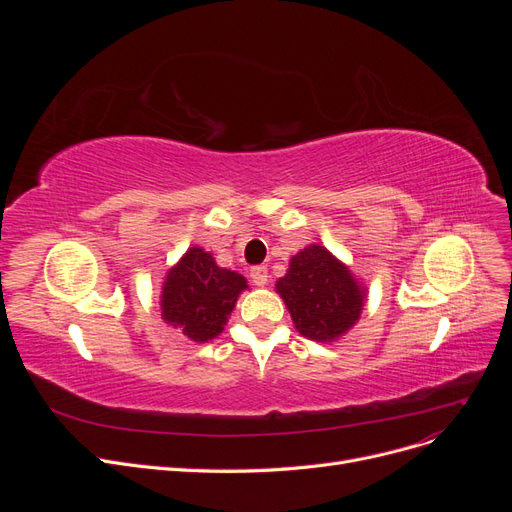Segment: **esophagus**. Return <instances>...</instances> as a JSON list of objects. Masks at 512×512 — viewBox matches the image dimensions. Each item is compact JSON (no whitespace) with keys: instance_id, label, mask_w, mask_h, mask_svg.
I'll use <instances>...</instances> for the list:
<instances>
[{"instance_id":"esophagus-1","label":"esophagus","mask_w":512,"mask_h":512,"mask_svg":"<svg viewBox=\"0 0 512 512\" xmlns=\"http://www.w3.org/2000/svg\"><path fill=\"white\" fill-rule=\"evenodd\" d=\"M250 277H252V284L254 286H267V282H269V271H267V267H254L252 271H250Z\"/></svg>"}]
</instances>
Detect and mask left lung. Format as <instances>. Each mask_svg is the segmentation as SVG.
<instances>
[{
  "label": "left lung",
  "instance_id": "obj_1",
  "mask_svg": "<svg viewBox=\"0 0 512 512\" xmlns=\"http://www.w3.org/2000/svg\"><path fill=\"white\" fill-rule=\"evenodd\" d=\"M294 327L314 342H331L359 320L363 290L352 273L320 245H309L290 260V269L275 284Z\"/></svg>",
  "mask_w": 512,
  "mask_h": 512
}]
</instances>
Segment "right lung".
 Returning <instances> with one entry per match:
<instances>
[{
  "label": "right lung",
  "mask_w": 512,
  "mask_h": 512,
  "mask_svg": "<svg viewBox=\"0 0 512 512\" xmlns=\"http://www.w3.org/2000/svg\"><path fill=\"white\" fill-rule=\"evenodd\" d=\"M245 277L215 265L211 254L192 247L175 269H170L162 288V316L194 342H209L224 331Z\"/></svg>",
  "instance_id": "right-lung-1"
}]
</instances>
